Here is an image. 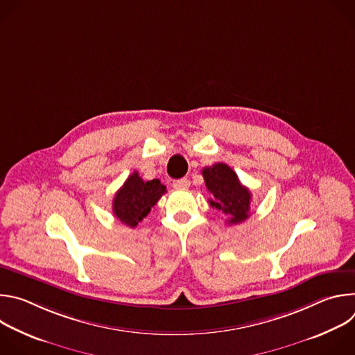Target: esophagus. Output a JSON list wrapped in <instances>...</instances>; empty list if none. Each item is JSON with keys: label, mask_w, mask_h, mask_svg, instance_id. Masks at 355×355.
Returning <instances> with one entry per match:
<instances>
[{"label": "esophagus", "mask_w": 355, "mask_h": 355, "mask_svg": "<svg viewBox=\"0 0 355 355\" xmlns=\"http://www.w3.org/2000/svg\"><path fill=\"white\" fill-rule=\"evenodd\" d=\"M189 180L188 178H180V180H174L173 181V187L177 189H187L189 187Z\"/></svg>", "instance_id": "34e87169"}]
</instances>
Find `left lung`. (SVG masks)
<instances>
[{
  "label": "left lung",
  "instance_id": "obj_1",
  "mask_svg": "<svg viewBox=\"0 0 355 355\" xmlns=\"http://www.w3.org/2000/svg\"><path fill=\"white\" fill-rule=\"evenodd\" d=\"M208 191L212 193L209 204L222 211L229 225H239L250 216L251 192L241 185L237 174L225 163H216L202 170Z\"/></svg>",
  "mask_w": 355,
  "mask_h": 355
}]
</instances>
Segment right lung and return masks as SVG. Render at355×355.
Wrapping results in <instances>:
<instances>
[{
  "mask_svg": "<svg viewBox=\"0 0 355 355\" xmlns=\"http://www.w3.org/2000/svg\"><path fill=\"white\" fill-rule=\"evenodd\" d=\"M164 193L166 187L160 180L143 181L135 171L115 193L112 212L123 225L136 227Z\"/></svg>",
  "mask_w": 355,
  "mask_h": 355,
  "instance_id": "obj_1",
  "label": "right lung"
}]
</instances>
